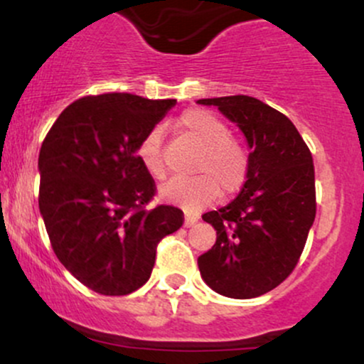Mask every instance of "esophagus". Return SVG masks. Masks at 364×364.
I'll return each mask as SVG.
<instances>
[{"mask_svg":"<svg viewBox=\"0 0 364 364\" xmlns=\"http://www.w3.org/2000/svg\"><path fill=\"white\" fill-rule=\"evenodd\" d=\"M196 220H198V217H196L195 214H185V225L186 228H191V225H195Z\"/></svg>","mask_w":364,"mask_h":364,"instance_id":"34e87169","label":"esophagus"}]
</instances>
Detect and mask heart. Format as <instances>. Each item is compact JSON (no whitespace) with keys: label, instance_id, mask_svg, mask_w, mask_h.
Instances as JSON below:
<instances>
[{"label":"heart","instance_id":"b5f03b06","mask_svg":"<svg viewBox=\"0 0 364 364\" xmlns=\"http://www.w3.org/2000/svg\"><path fill=\"white\" fill-rule=\"evenodd\" d=\"M178 127L183 135L202 147L195 164L198 176L191 179H171L159 195L164 202L188 210H200L224 195H232L245 185L250 159L243 145L229 135L228 124L205 109H188L181 114ZM139 159L154 179L168 174L162 154L161 128L150 129L140 141Z\"/></svg>","mask_w":364,"mask_h":364}]
</instances>
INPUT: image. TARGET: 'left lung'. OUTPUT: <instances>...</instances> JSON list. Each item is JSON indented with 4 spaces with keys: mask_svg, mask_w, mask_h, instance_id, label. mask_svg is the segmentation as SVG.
<instances>
[{
    "mask_svg": "<svg viewBox=\"0 0 364 364\" xmlns=\"http://www.w3.org/2000/svg\"><path fill=\"white\" fill-rule=\"evenodd\" d=\"M237 124L248 141L250 169L240 195L202 215L217 231L198 257L210 289L250 299L277 287L294 270L316 214L310 149L287 116L248 95L200 99Z\"/></svg>",
    "mask_w": 364,
    "mask_h": 364,
    "instance_id": "8db88e82",
    "label": "left lung"
}]
</instances>
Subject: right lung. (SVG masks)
Listing matches in <instances>:
<instances>
[{
	"label": "right lung",
	"mask_w": 364,
	"mask_h": 364,
	"mask_svg": "<svg viewBox=\"0 0 364 364\" xmlns=\"http://www.w3.org/2000/svg\"><path fill=\"white\" fill-rule=\"evenodd\" d=\"M176 99L90 95L54 121L39 152V210L65 269L104 296L149 281L159 241L183 225L176 207L145 205L156 183L141 166L140 141Z\"/></svg>",
	"instance_id": "right-lung-1"
}]
</instances>
